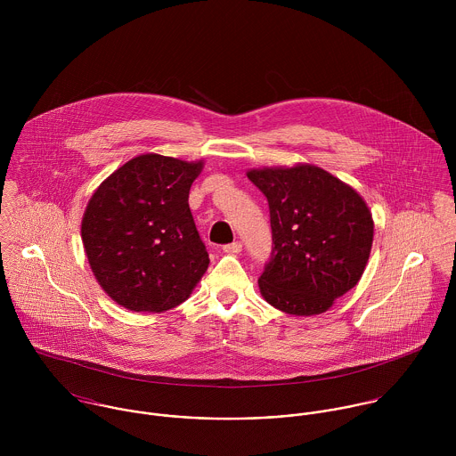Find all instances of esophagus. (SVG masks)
<instances>
[{
  "instance_id": "1",
  "label": "esophagus",
  "mask_w": 456,
  "mask_h": 456,
  "mask_svg": "<svg viewBox=\"0 0 456 456\" xmlns=\"http://www.w3.org/2000/svg\"><path fill=\"white\" fill-rule=\"evenodd\" d=\"M224 253H230V255H239L242 251V244L240 242H232V244H226L223 248Z\"/></svg>"
}]
</instances>
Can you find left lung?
I'll use <instances>...</instances> for the list:
<instances>
[{"mask_svg": "<svg viewBox=\"0 0 456 456\" xmlns=\"http://www.w3.org/2000/svg\"><path fill=\"white\" fill-rule=\"evenodd\" d=\"M248 177L270 210L272 255L258 279L261 297L288 314L325 313L367 266L374 240L367 203L314 165L249 170Z\"/></svg>", "mask_w": 456, "mask_h": 456, "instance_id": "1", "label": "left lung"}]
</instances>
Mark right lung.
<instances>
[{
    "label": "right lung",
    "mask_w": 456,
    "mask_h": 456,
    "mask_svg": "<svg viewBox=\"0 0 456 456\" xmlns=\"http://www.w3.org/2000/svg\"><path fill=\"white\" fill-rule=\"evenodd\" d=\"M203 161L142 154L107 177L82 217V244L103 291L134 313L190 298L208 255L190 210Z\"/></svg>",
    "instance_id": "1"
}]
</instances>
